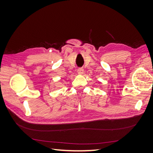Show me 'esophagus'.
<instances>
[{
    "label": "esophagus",
    "instance_id": "34e87169",
    "mask_svg": "<svg viewBox=\"0 0 153 153\" xmlns=\"http://www.w3.org/2000/svg\"><path fill=\"white\" fill-rule=\"evenodd\" d=\"M84 69H83L82 68H79L77 70V73H78V75H82L83 74H84Z\"/></svg>",
    "mask_w": 153,
    "mask_h": 153
}]
</instances>
